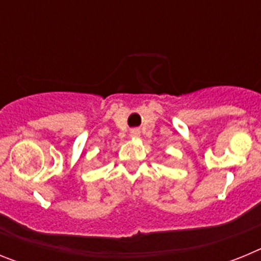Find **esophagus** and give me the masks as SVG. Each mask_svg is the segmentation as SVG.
Masks as SVG:
<instances>
[{"mask_svg": "<svg viewBox=\"0 0 261 261\" xmlns=\"http://www.w3.org/2000/svg\"><path fill=\"white\" fill-rule=\"evenodd\" d=\"M138 136H140V132H138L137 129H132V130H130V137H138Z\"/></svg>", "mask_w": 261, "mask_h": 261, "instance_id": "obj_1", "label": "esophagus"}]
</instances>
